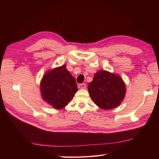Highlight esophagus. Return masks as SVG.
<instances>
[{"instance_id":"1","label":"esophagus","mask_w":159,"mask_h":159,"mask_svg":"<svg viewBox=\"0 0 159 159\" xmlns=\"http://www.w3.org/2000/svg\"><path fill=\"white\" fill-rule=\"evenodd\" d=\"M86 86H87V85H86L85 84H81L79 85V88L84 89L86 88Z\"/></svg>"}]
</instances>
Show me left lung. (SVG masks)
Here are the masks:
<instances>
[{"label": "left lung", "mask_w": 159, "mask_h": 159, "mask_svg": "<svg viewBox=\"0 0 159 159\" xmlns=\"http://www.w3.org/2000/svg\"><path fill=\"white\" fill-rule=\"evenodd\" d=\"M88 88L93 102L105 110L118 107L126 93L125 84L121 77L105 70L95 74Z\"/></svg>", "instance_id": "1"}]
</instances>
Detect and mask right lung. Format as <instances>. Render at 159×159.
Listing matches in <instances>:
<instances>
[{
    "mask_svg": "<svg viewBox=\"0 0 159 159\" xmlns=\"http://www.w3.org/2000/svg\"><path fill=\"white\" fill-rule=\"evenodd\" d=\"M66 68L63 65L46 71L41 80L42 99L56 109L66 107L78 89L75 78Z\"/></svg>",
    "mask_w": 159,
    "mask_h": 159,
    "instance_id": "obj_1",
    "label": "right lung"
}]
</instances>
